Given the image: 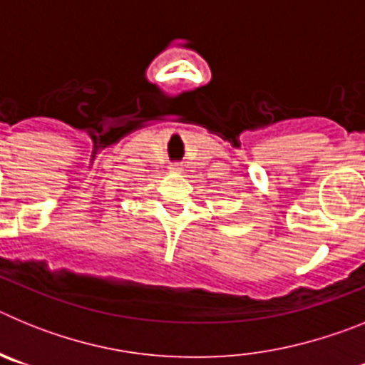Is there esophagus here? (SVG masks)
Segmentation results:
<instances>
[{
	"instance_id": "obj_1",
	"label": "esophagus",
	"mask_w": 365,
	"mask_h": 365,
	"mask_svg": "<svg viewBox=\"0 0 365 365\" xmlns=\"http://www.w3.org/2000/svg\"><path fill=\"white\" fill-rule=\"evenodd\" d=\"M170 170H173V172H179L180 164H172V166H170Z\"/></svg>"
}]
</instances>
